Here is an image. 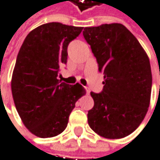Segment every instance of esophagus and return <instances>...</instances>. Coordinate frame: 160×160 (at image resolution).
Segmentation results:
<instances>
[{
  "label": "esophagus",
  "instance_id": "34e87169",
  "mask_svg": "<svg viewBox=\"0 0 160 160\" xmlns=\"http://www.w3.org/2000/svg\"><path fill=\"white\" fill-rule=\"evenodd\" d=\"M90 92H91V91H90V89H89V88H86V93H87L88 95L90 94Z\"/></svg>",
  "mask_w": 160,
  "mask_h": 160
}]
</instances>
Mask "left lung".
Instances as JSON below:
<instances>
[{
  "mask_svg": "<svg viewBox=\"0 0 160 160\" xmlns=\"http://www.w3.org/2000/svg\"><path fill=\"white\" fill-rule=\"evenodd\" d=\"M104 75L103 89L91 92L90 128L105 138H122L142 122L150 104L149 58L133 34L120 23L85 27L82 32Z\"/></svg>",
  "mask_w": 160,
  "mask_h": 160,
  "instance_id": "obj_1",
  "label": "left lung"
}]
</instances>
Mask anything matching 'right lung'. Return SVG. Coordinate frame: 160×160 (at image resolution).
I'll return each instance as SVG.
<instances>
[{"instance_id": "add662e5", "label": "right lung", "mask_w": 160, "mask_h": 160, "mask_svg": "<svg viewBox=\"0 0 160 160\" xmlns=\"http://www.w3.org/2000/svg\"><path fill=\"white\" fill-rule=\"evenodd\" d=\"M83 27L48 22L26 36L17 56L11 90L24 126L39 138L62 133L69 116L85 89L61 82V66L67 62V47Z\"/></svg>"}]
</instances>
